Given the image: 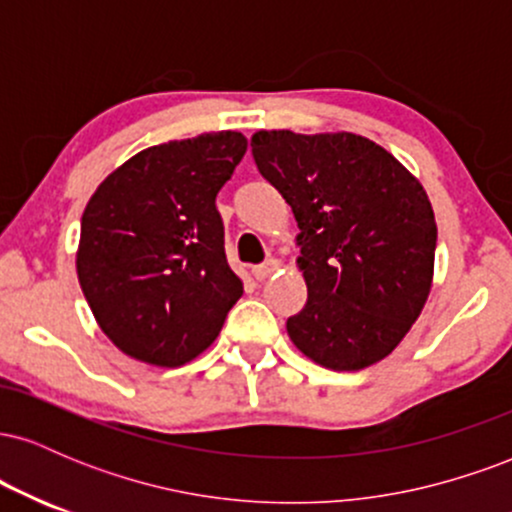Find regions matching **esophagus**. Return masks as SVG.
I'll return each mask as SVG.
<instances>
[{
	"label": "esophagus",
	"mask_w": 512,
	"mask_h": 512,
	"mask_svg": "<svg viewBox=\"0 0 512 512\" xmlns=\"http://www.w3.org/2000/svg\"><path fill=\"white\" fill-rule=\"evenodd\" d=\"M274 272H276V262L274 260H269V262H264V264H257V267H252V276H255L257 281L269 279V276H272Z\"/></svg>",
	"instance_id": "34e87169"
}]
</instances>
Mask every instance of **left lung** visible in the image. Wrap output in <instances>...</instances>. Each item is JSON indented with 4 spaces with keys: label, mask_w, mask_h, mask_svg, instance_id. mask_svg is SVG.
<instances>
[{
    "label": "left lung",
    "mask_w": 512,
    "mask_h": 512,
    "mask_svg": "<svg viewBox=\"0 0 512 512\" xmlns=\"http://www.w3.org/2000/svg\"><path fill=\"white\" fill-rule=\"evenodd\" d=\"M250 146L301 228L308 301L286 320L291 342L330 370L383 361L431 293L438 228L426 190L390 151L351 132L262 129Z\"/></svg>",
    "instance_id": "obj_1"
}]
</instances>
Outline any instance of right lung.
Masks as SVG:
<instances>
[{
	"instance_id": "add662e5",
	"label": "right lung",
	"mask_w": 512,
	"mask_h": 512,
	"mask_svg": "<svg viewBox=\"0 0 512 512\" xmlns=\"http://www.w3.org/2000/svg\"><path fill=\"white\" fill-rule=\"evenodd\" d=\"M245 151L240 132L149 146L88 199L76 274L122 354L178 368L219 337L243 281L226 262L216 195Z\"/></svg>"
}]
</instances>
